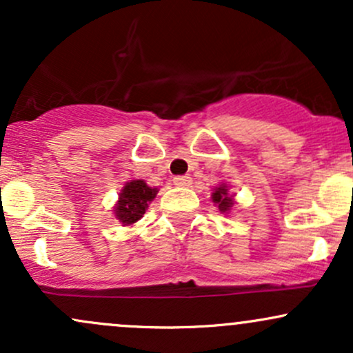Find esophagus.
Masks as SVG:
<instances>
[{
	"mask_svg": "<svg viewBox=\"0 0 353 353\" xmlns=\"http://www.w3.org/2000/svg\"><path fill=\"white\" fill-rule=\"evenodd\" d=\"M174 184H176L177 188H189V185L192 184V179H190L189 176H177L174 177Z\"/></svg>",
	"mask_w": 353,
	"mask_h": 353,
	"instance_id": "obj_1",
	"label": "esophagus"
}]
</instances>
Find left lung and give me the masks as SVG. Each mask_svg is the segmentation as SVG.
<instances>
[{"label": "left lung", "instance_id": "left-lung-1", "mask_svg": "<svg viewBox=\"0 0 353 353\" xmlns=\"http://www.w3.org/2000/svg\"><path fill=\"white\" fill-rule=\"evenodd\" d=\"M234 196H236V194H230L229 184L221 182V184H219L217 188L212 190V196H210V199H212L214 205H217L219 210H221L222 214H229L230 210H232L234 204H236Z\"/></svg>", "mask_w": 353, "mask_h": 353}]
</instances>
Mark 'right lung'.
<instances>
[{
    "label": "right lung",
    "mask_w": 353,
    "mask_h": 353,
    "mask_svg": "<svg viewBox=\"0 0 353 353\" xmlns=\"http://www.w3.org/2000/svg\"><path fill=\"white\" fill-rule=\"evenodd\" d=\"M157 188H151L143 179L125 182L114 204V216L123 225H134L141 221L149 204L157 194Z\"/></svg>",
    "instance_id": "right-lung-1"
}]
</instances>
